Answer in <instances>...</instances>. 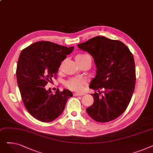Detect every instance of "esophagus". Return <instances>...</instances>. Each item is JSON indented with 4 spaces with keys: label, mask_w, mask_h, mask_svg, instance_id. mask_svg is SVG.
Segmentation results:
<instances>
[{
    "label": "esophagus",
    "mask_w": 153,
    "mask_h": 153,
    "mask_svg": "<svg viewBox=\"0 0 153 153\" xmlns=\"http://www.w3.org/2000/svg\"><path fill=\"white\" fill-rule=\"evenodd\" d=\"M84 95V93H77V92L74 93V94H73L74 96H82Z\"/></svg>",
    "instance_id": "34e87169"
}]
</instances>
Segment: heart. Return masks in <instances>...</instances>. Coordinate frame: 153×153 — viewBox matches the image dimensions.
Listing matches in <instances>:
<instances>
[{
  "label": "heart",
  "instance_id": "b5f03b06",
  "mask_svg": "<svg viewBox=\"0 0 153 153\" xmlns=\"http://www.w3.org/2000/svg\"><path fill=\"white\" fill-rule=\"evenodd\" d=\"M76 61L78 64L87 62L91 64V58L89 55L85 54H78L76 56ZM85 79L82 77H72L70 78L64 82V85L68 88L69 89L74 91H81L84 85L86 84Z\"/></svg>",
  "mask_w": 153,
  "mask_h": 153
}]
</instances>
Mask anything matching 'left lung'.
Here are the masks:
<instances>
[{
	"label": "left lung",
	"mask_w": 153,
	"mask_h": 153,
	"mask_svg": "<svg viewBox=\"0 0 153 153\" xmlns=\"http://www.w3.org/2000/svg\"><path fill=\"white\" fill-rule=\"evenodd\" d=\"M77 46L92 56L97 67V74L89 87L99 93L92 94L94 101L86 108L87 114L100 123L116 119L128 107L134 90L133 54L122 42L104 36H95ZM102 88L104 91L100 92Z\"/></svg>",
	"instance_id": "8db88e82"
}]
</instances>
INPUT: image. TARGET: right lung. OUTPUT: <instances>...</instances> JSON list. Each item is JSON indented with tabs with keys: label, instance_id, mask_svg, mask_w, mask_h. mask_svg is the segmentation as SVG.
<instances>
[{
	"label": "right lung",
	"instance_id": "add662e5",
	"mask_svg": "<svg viewBox=\"0 0 153 153\" xmlns=\"http://www.w3.org/2000/svg\"><path fill=\"white\" fill-rule=\"evenodd\" d=\"M74 50L50 42H38L21 52L17 62L16 75L22 99L29 114L43 122L57 118L65 108L72 93L57 89L54 94L45 86L52 81L61 62Z\"/></svg>",
	"mask_w": 153,
	"mask_h": 153
}]
</instances>
